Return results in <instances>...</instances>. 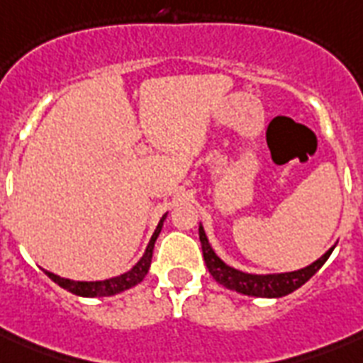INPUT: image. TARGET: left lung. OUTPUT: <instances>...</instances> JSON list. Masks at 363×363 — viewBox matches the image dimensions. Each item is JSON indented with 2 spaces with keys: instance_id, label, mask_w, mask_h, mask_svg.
Instances as JSON below:
<instances>
[{
  "instance_id": "obj_1",
  "label": "left lung",
  "mask_w": 363,
  "mask_h": 363,
  "mask_svg": "<svg viewBox=\"0 0 363 363\" xmlns=\"http://www.w3.org/2000/svg\"><path fill=\"white\" fill-rule=\"evenodd\" d=\"M199 241H201L205 265H207L213 279L222 286H226L228 290L239 292L242 296H254V298H282V296L292 294L294 290L303 286L305 282L309 281L311 277L326 264V259L330 258V254L335 248L332 247L328 252L322 254L316 262L309 264L307 267H301V269L259 275V273H245V271L235 269L232 265H228L224 259L218 258L213 247H211L201 224H199Z\"/></svg>"
}]
</instances>
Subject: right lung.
<instances>
[{
    "instance_id": "right-lung-1",
    "label": "right lung",
    "mask_w": 363,
    "mask_h": 363,
    "mask_svg": "<svg viewBox=\"0 0 363 363\" xmlns=\"http://www.w3.org/2000/svg\"><path fill=\"white\" fill-rule=\"evenodd\" d=\"M165 216H167V213L160 218L158 226L154 230L152 238L148 241L147 248H145V254L139 258V262H137L130 271L122 273V275L111 277V279H105V281H71V279H64V277L54 275L50 271H45V275H47L50 281L56 282L58 286H62L64 290H67V292L75 294V296H81V298H105V296H116V294L125 292V290L137 286V284L147 277L148 267H150V259H152L154 242H156L160 232H162Z\"/></svg>"
}]
</instances>
